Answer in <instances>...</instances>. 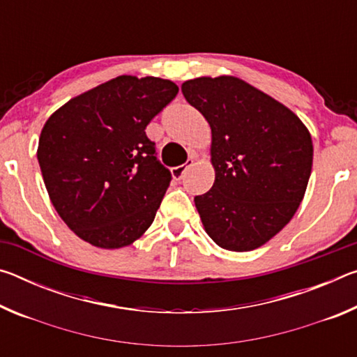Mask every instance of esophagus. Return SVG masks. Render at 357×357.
Returning <instances> with one entry per match:
<instances>
[{"instance_id": "esophagus-1", "label": "esophagus", "mask_w": 357, "mask_h": 357, "mask_svg": "<svg viewBox=\"0 0 357 357\" xmlns=\"http://www.w3.org/2000/svg\"><path fill=\"white\" fill-rule=\"evenodd\" d=\"M192 165V162H187V164H184V165H179V167H174V168H172V174H173V179H176V181H181L184 178V174H185V170L187 168H189Z\"/></svg>"}]
</instances>
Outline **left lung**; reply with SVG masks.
I'll use <instances>...</instances> for the list:
<instances>
[{
	"instance_id": "left-lung-1",
	"label": "left lung",
	"mask_w": 357,
	"mask_h": 357,
	"mask_svg": "<svg viewBox=\"0 0 357 357\" xmlns=\"http://www.w3.org/2000/svg\"><path fill=\"white\" fill-rule=\"evenodd\" d=\"M183 94L211 126L215 181L197 195L204 229L222 249L247 252L291 220L309 183V130L280 102L236 77H200Z\"/></svg>"
}]
</instances>
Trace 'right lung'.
Here are the masks:
<instances>
[{
  "label": "right lung",
  "mask_w": 357,
  "mask_h": 357,
  "mask_svg": "<svg viewBox=\"0 0 357 357\" xmlns=\"http://www.w3.org/2000/svg\"><path fill=\"white\" fill-rule=\"evenodd\" d=\"M178 91L164 78L121 75L47 119L40 172L56 213L78 238L119 249L151 227L172 173L144 129Z\"/></svg>",
  "instance_id": "1"
}]
</instances>
